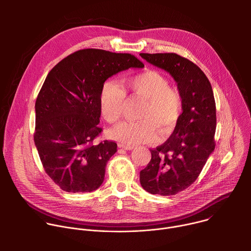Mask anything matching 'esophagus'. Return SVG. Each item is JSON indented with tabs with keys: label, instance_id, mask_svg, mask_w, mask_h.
Returning a JSON list of instances; mask_svg holds the SVG:
<instances>
[{
	"label": "esophagus",
	"instance_id": "esophagus-1",
	"mask_svg": "<svg viewBox=\"0 0 251 251\" xmlns=\"http://www.w3.org/2000/svg\"><path fill=\"white\" fill-rule=\"evenodd\" d=\"M119 148H122V149H124V150H133L134 149V147L133 146H129V145H122V144H120L119 145Z\"/></svg>",
	"mask_w": 251,
	"mask_h": 251
}]
</instances>
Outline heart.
Returning a JSON list of instances; mask_svg holds the SVG:
<instances>
[{"mask_svg": "<svg viewBox=\"0 0 251 251\" xmlns=\"http://www.w3.org/2000/svg\"><path fill=\"white\" fill-rule=\"evenodd\" d=\"M127 87L137 96L147 100L138 122H122L108 132V136L125 145L152 143L157 139V130L169 134L182 113V98L170 87L166 76L156 70H146L126 79ZM126 92L114 80L106 81L101 89L99 104L101 114L109 123L119 120Z\"/></svg>", "mask_w": 251, "mask_h": 251, "instance_id": "b5f03b06", "label": "heart"}]
</instances>
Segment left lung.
<instances>
[{
	"mask_svg": "<svg viewBox=\"0 0 251 251\" xmlns=\"http://www.w3.org/2000/svg\"><path fill=\"white\" fill-rule=\"evenodd\" d=\"M147 62L174 78L182 98V114L171 137L151 151V161L140 172V183L152 195L172 196L198 178L214 150L216 101L202 70L176 53H140Z\"/></svg>",
	"mask_w": 251,
	"mask_h": 251,
	"instance_id": "left-lung-1",
	"label": "left lung"
}]
</instances>
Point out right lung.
Returning <instances> with one entry per match:
<instances>
[{"instance_id": "obj_1", "label": "right lung", "mask_w": 251, "mask_h": 251, "mask_svg": "<svg viewBox=\"0 0 251 251\" xmlns=\"http://www.w3.org/2000/svg\"><path fill=\"white\" fill-rule=\"evenodd\" d=\"M129 53L81 50L59 61L35 101L34 145L46 173L64 192L87 193L104 181L112 141L93 144L101 133L99 97L104 82L120 71L143 68Z\"/></svg>"}]
</instances>
